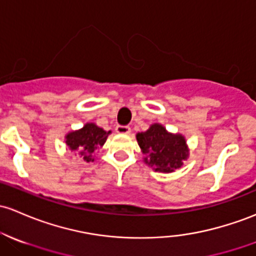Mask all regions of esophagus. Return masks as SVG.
I'll use <instances>...</instances> for the list:
<instances>
[{"label": "esophagus", "mask_w": 256, "mask_h": 256, "mask_svg": "<svg viewBox=\"0 0 256 256\" xmlns=\"http://www.w3.org/2000/svg\"><path fill=\"white\" fill-rule=\"evenodd\" d=\"M116 132L120 134H129L130 133V127L128 126H120L118 124L116 127Z\"/></svg>", "instance_id": "obj_1"}]
</instances>
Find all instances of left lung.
<instances>
[{
    "label": "left lung",
    "instance_id": "8db88e82",
    "mask_svg": "<svg viewBox=\"0 0 256 256\" xmlns=\"http://www.w3.org/2000/svg\"><path fill=\"white\" fill-rule=\"evenodd\" d=\"M136 140L145 155V164L155 166V171L173 172L188 158L186 139L180 134L167 133L158 123L136 134Z\"/></svg>",
    "mask_w": 256,
    "mask_h": 256
}]
</instances>
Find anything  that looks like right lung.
<instances>
[{"instance_id": "right-lung-1", "label": "right lung", "mask_w": 256, "mask_h": 256, "mask_svg": "<svg viewBox=\"0 0 256 256\" xmlns=\"http://www.w3.org/2000/svg\"><path fill=\"white\" fill-rule=\"evenodd\" d=\"M111 130L106 132L102 128H98L94 123H86L79 130L72 132L66 136V144L70 150H76L84 161H94L92 152L105 144L107 136Z\"/></svg>"}]
</instances>
